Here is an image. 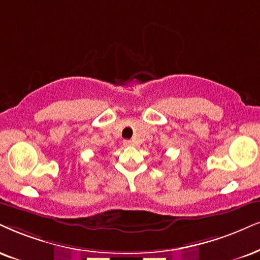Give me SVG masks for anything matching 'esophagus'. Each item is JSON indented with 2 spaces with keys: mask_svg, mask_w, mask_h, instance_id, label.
<instances>
[{
  "mask_svg": "<svg viewBox=\"0 0 260 260\" xmlns=\"http://www.w3.org/2000/svg\"><path fill=\"white\" fill-rule=\"evenodd\" d=\"M123 143H124V146H126V147L134 146V142H133V141H130V140H124Z\"/></svg>",
  "mask_w": 260,
  "mask_h": 260,
  "instance_id": "34e87169",
  "label": "esophagus"
}]
</instances>
